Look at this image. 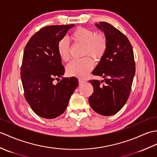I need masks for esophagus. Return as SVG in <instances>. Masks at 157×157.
Here are the masks:
<instances>
[{"label": "esophagus", "mask_w": 157, "mask_h": 157, "mask_svg": "<svg viewBox=\"0 0 157 157\" xmlns=\"http://www.w3.org/2000/svg\"><path fill=\"white\" fill-rule=\"evenodd\" d=\"M84 83H86L85 80H83V79H79V85H82L83 84H84Z\"/></svg>", "instance_id": "obj_1"}]
</instances>
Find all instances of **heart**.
Segmentation results:
<instances>
[{
    "label": "heart",
    "instance_id": "obj_1",
    "mask_svg": "<svg viewBox=\"0 0 157 157\" xmlns=\"http://www.w3.org/2000/svg\"><path fill=\"white\" fill-rule=\"evenodd\" d=\"M71 38L77 44L84 45L83 55H88L95 60H99L102 57L107 47V41L104 34H96L94 31L88 28H77L71 33ZM57 51L63 61H68L70 55L69 44L67 40L63 38L59 42ZM93 66L94 64L92 59L86 56L70 62L67 66L66 71L70 76L84 78L92 69Z\"/></svg>",
    "mask_w": 157,
    "mask_h": 157
}]
</instances>
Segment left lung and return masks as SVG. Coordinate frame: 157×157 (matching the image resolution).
<instances>
[{
	"mask_svg": "<svg viewBox=\"0 0 157 157\" xmlns=\"http://www.w3.org/2000/svg\"><path fill=\"white\" fill-rule=\"evenodd\" d=\"M95 25L105 34L107 47L92 73L105 79L89 81L94 92L88 101L95 112L111 116L119 111L129 98L136 71L134 52L128 38L112 25L100 22Z\"/></svg>",
	"mask_w": 157,
	"mask_h": 157,
	"instance_id": "left-lung-1",
	"label": "left lung"
}]
</instances>
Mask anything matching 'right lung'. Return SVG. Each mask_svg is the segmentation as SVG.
Listing matches in <instances>:
<instances>
[{
  "mask_svg": "<svg viewBox=\"0 0 157 157\" xmlns=\"http://www.w3.org/2000/svg\"><path fill=\"white\" fill-rule=\"evenodd\" d=\"M75 25H50L29 39L23 52L21 78L26 101L36 115L54 119L63 114L79 85L75 77L63 78L65 68L58 54L57 44Z\"/></svg>",
  "mask_w": 157,
  "mask_h": 157,
  "instance_id": "1",
  "label": "right lung"
}]
</instances>
